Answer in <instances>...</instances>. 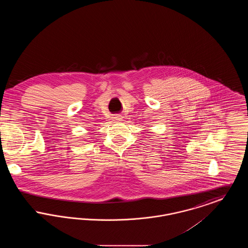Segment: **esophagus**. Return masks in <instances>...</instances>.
<instances>
[{
    "mask_svg": "<svg viewBox=\"0 0 248 248\" xmlns=\"http://www.w3.org/2000/svg\"><path fill=\"white\" fill-rule=\"evenodd\" d=\"M112 118L114 119L116 122H120V121H122V115H120V114H114Z\"/></svg>",
    "mask_w": 248,
    "mask_h": 248,
    "instance_id": "34e87169",
    "label": "esophagus"
}]
</instances>
